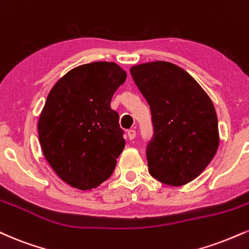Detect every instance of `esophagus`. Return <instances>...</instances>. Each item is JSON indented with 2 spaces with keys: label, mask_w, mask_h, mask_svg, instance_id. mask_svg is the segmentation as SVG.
Segmentation results:
<instances>
[{
  "label": "esophagus",
  "mask_w": 249,
  "mask_h": 249,
  "mask_svg": "<svg viewBox=\"0 0 249 249\" xmlns=\"http://www.w3.org/2000/svg\"><path fill=\"white\" fill-rule=\"evenodd\" d=\"M127 137H128V139H130V140H133L134 138L137 137L136 130H128L127 131Z\"/></svg>",
  "instance_id": "1"
}]
</instances>
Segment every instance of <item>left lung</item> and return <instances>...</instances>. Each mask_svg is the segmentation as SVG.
<instances>
[{"label": "left lung", "mask_w": 249, "mask_h": 249, "mask_svg": "<svg viewBox=\"0 0 249 249\" xmlns=\"http://www.w3.org/2000/svg\"><path fill=\"white\" fill-rule=\"evenodd\" d=\"M130 71L151 107L154 134L146 149L149 174L173 187L189 183L208 167L219 146L211 98L172 62H146Z\"/></svg>", "instance_id": "1"}]
</instances>
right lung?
I'll return each mask as SVG.
<instances>
[{
  "mask_svg": "<svg viewBox=\"0 0 249 249\" xmlns=\"http://www.w3.org/2000/svg\"><path fill=\"white\" fill-rule=\"evenodd\" d=\"M126 79L115 62L71 70L51 89L38 122L45 159L71 187L91 190L111 176L125 147L111 98Z\"/></svg>",
  "mask_w": 249,
  "mask_h": 249,
  "instance_id": "right-lung-1",
  "label": "right lung"
}]
</instances>
